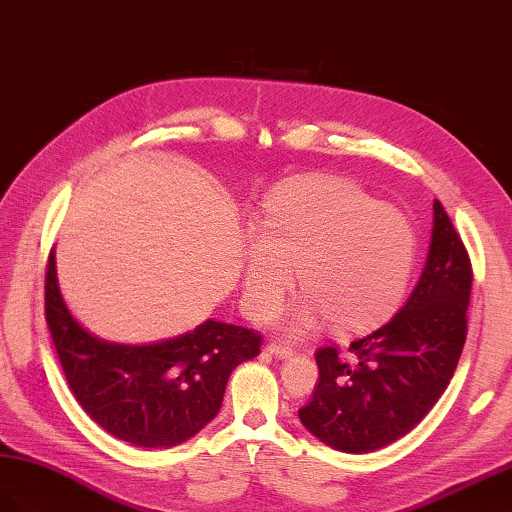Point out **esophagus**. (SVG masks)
I'll return each mask as SVG.
<instances>
[{"label":"esophagus","instance_id":"esophagus-1","mask_svg":"<svg viewBox=\"0 0 512 512\" xmlns=\"http://www.w3.org/2000/svg\"><path fill=\"white\" fill-rule=\"evenodd\" d=\"M267 353H271L273 357H278V359H288L290 355H293V349L284 347V344H278V342H269Z\"/></svg>","mask_w":512,"mask_h":512}]
</instances>
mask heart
<instances>
[{"label": "heart", "mask_w": 512, "mask_h": 512, "mask_svg": "<svg viewBox=\"0 0 512 512\" xmlns=\"http://www.w3.org/2000/svg\"><path fill=\"white\" fill-rule=\"evenodd\" d=\"M413 232L405 215L344 178H310L275 189L243 258V299L267 319L293 284L303 295L286 329L308 334L327 319L362 331L388 316L405 293Z\"/></svg>", "instance_id": "1"}]
</instances>
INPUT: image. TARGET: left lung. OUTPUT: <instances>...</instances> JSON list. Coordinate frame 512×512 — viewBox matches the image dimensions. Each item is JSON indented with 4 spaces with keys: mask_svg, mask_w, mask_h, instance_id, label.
<instances>
[{
    "mask_svg": "<svg viewBox=\"0 0 512 512\" xmlns=\"http://www.w3.org/2000/svg\"><path fill=\"white\" fill-rule=\"evenodd\" d=\"M472 265L439 200L426 265L411 297L392 319L349 344L316 351L319 383L299 420L325 446L375 452L416 428L457 370L467 336Z\"/></svg>",
    "mask_w": 512,
    "mask_h": 512,
    "instance_id": "left-lung-1",
    "label": "left lung"
}]
</instances>
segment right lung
Masks as SVG:
<instances>
[{
  "instance_id": "obj_1",
  "label": "right lung",
  "mask_w": 512,
  "mask_h": 512,
  "mask_svg": "<svg viewBox=\"0 0 512 512\" xmlns=\"http://www.w3.org/2000/svg\"><path fill=\"white\" fill-rule=\"evenodd\" d=\"M45 314L64 377L103 431L137 448H172L200 433L219 409L232 370L260 353V336L224 321L150 344L92 334L68 310L55 273L45 275Z\"/></svg>"
}]
</instances>
